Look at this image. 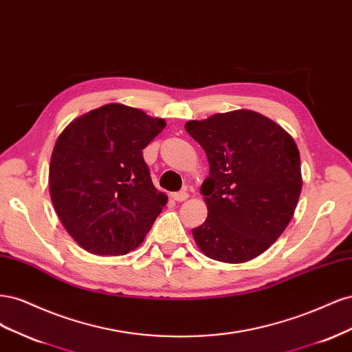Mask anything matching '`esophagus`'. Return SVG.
Listing matches in <instances>:
<instances>
[{
    "label": "esophagus",
    "mask_w": 352,
    "mask_h": 352,
    "mask_svg": "<svg viewBox=\"0 0 352 352\" xmlns=\"http://www.w3.org/2000/svg\"><path fill=\"white\" fill-rule=\"evenodd\" d=\"M188 197H189V194L186 192V190H179V192L173 194V199L177 202H182V201L188 199Z\"/></svg>",
    "instance_id": "obj_1"
}]
</instances>
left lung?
Returning <instances> with one entry per match:
<instances>
[{
    "mask_svg": "<svg viewBox=\"0 0 352 352\" xmlns=\"http://www.w3.org/2000/svg\"><path fill=\"white\" fill-rule=\"evenodd\" d=\"M186 132L206 151L201 186L207 220L192 235L207 257L243 263L278 239L301 194L300 151L279 124L251 110L190 120Z\"/></svg>",
    "mask_w": 352,
    "mask_h": 352,
    "instance_id": "8db88e82",
    "label": "left lung"
}]
</instances>
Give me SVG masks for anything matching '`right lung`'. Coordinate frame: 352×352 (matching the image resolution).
I'll return each instance as SVG.
<instances>
[{
  "mask_svg": "<svg viewBox=\"0 0 352 352\" xmlns=\"http://www.w3.org/2000/svg\"><path fill=\"white\" fill-rule=\"evenodd\" d=\"M163 119L107 104L61 132L50 163V192L63 226L83 250L123 255L140 247L167 197L154 188L142 150Z\"/></svg>",
  "mask_w": 352,
  "mask_h": 352,
  "instance_id": "add662e5",
  "label": "right lung"
}]
</instances>
